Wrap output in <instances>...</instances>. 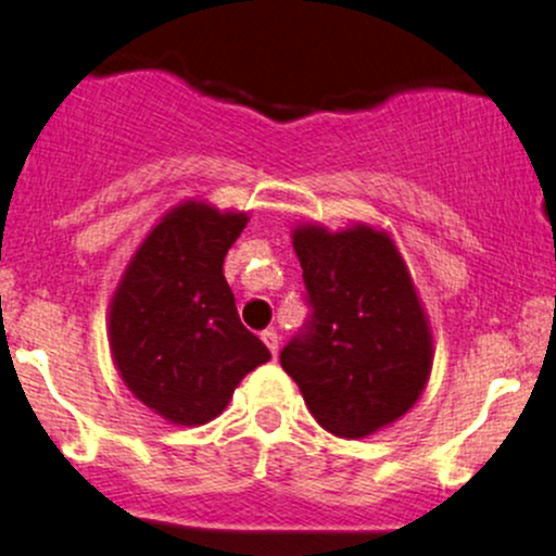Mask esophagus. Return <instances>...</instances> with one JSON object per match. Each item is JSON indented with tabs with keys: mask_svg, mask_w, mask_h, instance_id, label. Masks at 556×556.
<instances>
[{
	"mask_svg": "<svg viewBox=\"0 0 556 556\" xmlns=\"http://www.w3.org/2000/svg\"><path fill=\"white\" fill-rule=\"evenodd\" d=\"M261 340H264V344L266 348L271 350V355L274 358H277V350H279V334L274 329H266V331H261Z\"/></svg>",
	"mask_w": 556,
	"mask_h": 556,
	"instance_id": "34e87169",
	"label": "esophagus"
}]
</instances>
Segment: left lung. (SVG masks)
Listing matches in <instances>:
<instances>
[{"instance_id":"obj_1","label":"left lung","mask_w":556,"mask_h":556,"mask_svg":"<svg viewBox=\"0 0 556 556\" xmlns=\"http://www.w3.org/2000/svg\"><path fill=\"white\" fill-rule=\"evenodd\" d=\"M292 248L314 316L279 363L321 429L371 437L416 405L431 376L433 334L410 269L392 235L366 222L337 232L303 222Z\"/></svg>"}]
</instances>
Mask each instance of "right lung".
<instances>
[{"mask_svg": "<svg viewBox=\"0 0 556 556\" xmlns=\"http://www.w3.org/2000/svg\"><path fill=\"white\" fill-rule=\"evenodd\" d=\"M248 219L195 198L177 203L140 242L112 295L114 368L167 424L203 426L222 416L240 381L271 358L240 324L222 269Z\"/></svg>", "mask_w": 556, "mask_h": 556, "instance_id": "obj_1", "label": "right lung"}]
</instances>
